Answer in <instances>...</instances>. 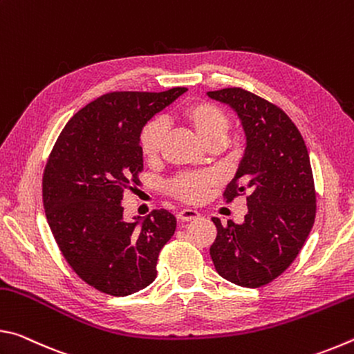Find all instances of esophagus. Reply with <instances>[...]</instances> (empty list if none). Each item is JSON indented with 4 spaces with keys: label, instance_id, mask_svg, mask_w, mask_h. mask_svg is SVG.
Instances as JSON below:
<instances>
[{
    "label": "esophagus",
    "instance_id": "obj_1",
    "mask_svg": "<svg viewBox=\"0 0 354 354\" xmlns=\"http://www.w3.org/2000/svg\"><path fill=\"white\" fill-rule=\"evenodd\" d=\"M198 217H200V212L195 211V209H183V211H179L178 214V218L181 221H192Z\"/></svg>",
    "mask_w": 354,
    "mask_h": 354
}]
</instances>
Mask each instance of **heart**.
Returning a JSON list of instances; mask_svg holds the SVG:
<instances>
[{
	"label": "heart",
	"mask_w": 354,
	"mask_h": 354,
	"mask_svg": "<svg viewBox=\"0 0 354 354\" xmlns=\"http://www.w3.org/2000/svg\"><path fill=\"white\" fill-rule=\"evenodd\" d=\"M184 122L194 129L196 137L207 148L221 147L226 142L230 131V118L223 109L206 101L192 103L183 112ZM167 134V124L162 118L149 122L140 134V148L147 159H154L162 149ZM215 178L212 175H185L173 183V192L185 201H200L212 187Z\"/></svg>",
	"instance_id": "obj_1"
}]
</instances>
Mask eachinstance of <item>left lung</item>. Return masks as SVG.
<instances>
[{
  "label": "left lung",
  "instance_id": "left-lung-1",
  "mask_svg": "<svg viewBox=\"0 0 354 354\" xmlns=\"http://www.w3.org/2000/svg\"><path fill=\"white\" fill-rule=\"evenodd\" d=\"M241 120L245 151L225 196L247 192L243 223L212 217L217 237L212 262L221 278L261 287L278 278L298 256L313 230L315 190L308 148L278 106L239 87L206 93Z\"/></svg>",
  "mask_w": 354,
  "mask_h": 354
}]
</instances>
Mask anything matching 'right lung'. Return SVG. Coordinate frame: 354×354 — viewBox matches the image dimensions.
Here are the masks:
<instances>
[{
	"mask_svg": "<svg viewBox=\"0 0 354 354\" xmlns=\"http://www.w3.org/2000/svg\"><path fill=\"white\" fill-rule=\"evenodd\" d=\"M185 91L106 93L70 118L48 159V225L70 267L100 292L127 297L145 289L158 274L160 248L175 234L171 212L127 221L122 200L143 169V127Z\"/></svg>",
	"mask_w": 354,
	"mask_h": 354,
	"instance_id": "1",
	"label": "right lung"
}]
</instances>
